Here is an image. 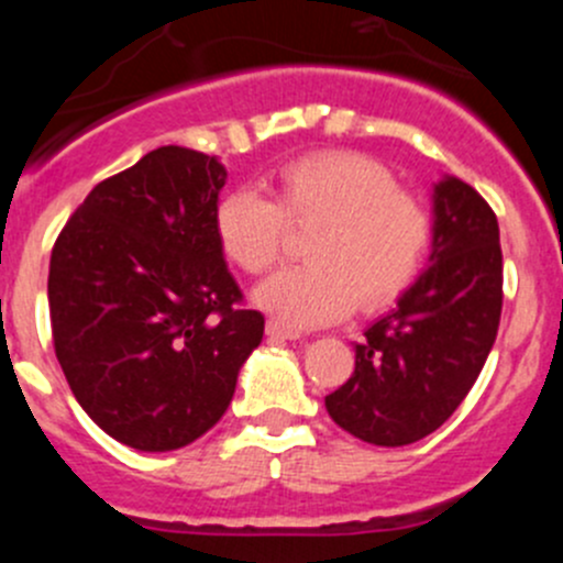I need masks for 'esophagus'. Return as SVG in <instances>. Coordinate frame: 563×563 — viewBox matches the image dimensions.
I'll use <instances>...</instances> for the list:
<instances>
[{
    "label": "esophagus",
    "mask_w": 563,
    "mask_h": 563,
    "mask_svg": "<svg viewBox=\"0 0 563 563\" xmlns=\"http://www.w3.org/2000/svg\"><path fill=\"white\" fill-rule=\"evenodd\" d=\"M266 334H269V338H280V340H299V338H302L297 329L286 327V323H280V321L266 323Z\"/></svg>",
    "instance_id": "obj_1"
}]
</instances>
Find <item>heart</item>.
Returning a JSON list of instances; mask_svg holds the SVG:
<instances>
[{
  "instance_id": "obj_1",
  "label": "heart",
  "mask_w": 563,
  "mask_h": 563,
  "mask_svg": "<svg viewBox=\"0 0 563 563\" xmlns=\"http://www.w3.org/2000/svg\"><path fill=\"white\" fill-rule=\"evenodd\" d=\"M291 229L316 231L305 266L277 272L255 302L291 329L354 310H382L424 269L435 218L424 198L397 187L384 163L360 152H321L283 166L277 198L234 187L214 209L223 253L247 275L280 261Z\"/></svg>"
}]
</instances>
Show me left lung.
<instances>
[{
	"instance_id": "8db88e82",
	"label": "left lung",
	"mask_w": 563,
	"mask_h": 563,
	"mask_svg": "<svg viewBox=\"0 0 563 563\" xmlns=\"http://www.w3.org/2000/svg\"><path fill=\"white\" fill-rule=\"evenodd\" d=\"M430 266L356 343L349 382L327 395L343 430L406 446L439 430L485 367L504 305V258L490 203L465 181L435 187Z\"/></svg>"
}]
</instances>
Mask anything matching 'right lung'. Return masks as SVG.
<instances>
[{"label":"right lung","instance_id":"1","mask_svg":"<svg viewBox=\"0 0 563 563\" xmlns=\"http://www.w3.org/2000/svg\"><path fill=\"white\" fill-rule=\"evenodd\" d=\"M225 168L161 146L95 185L51 250L54 351L111 439L168 452L225 413L264 338L214 231Z\"/></svg>","mask_w":563,"mask_h":563}]
</instances>
